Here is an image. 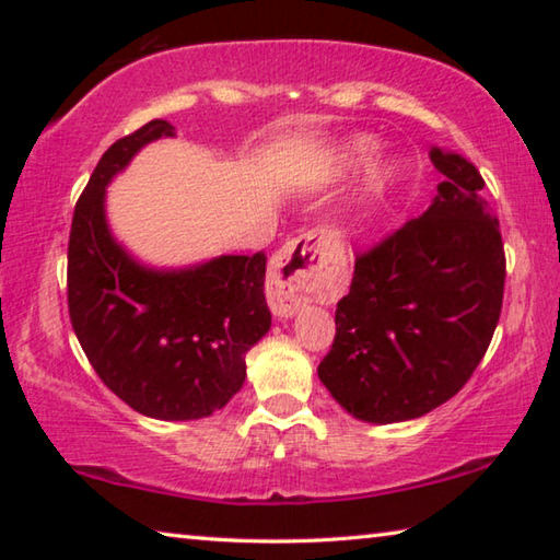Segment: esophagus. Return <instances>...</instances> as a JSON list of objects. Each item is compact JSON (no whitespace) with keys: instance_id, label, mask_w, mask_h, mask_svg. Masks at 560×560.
Segmentation results:
<instances>
[{"instance_id":"1","label":"esophagus","mask_w":560,"mask_h":560,"mask_svg":"<svg viewBox=\"0 0 560 560\" xmlns=\"http://www.w3.org/2000/svg\"><path fill=\"white\" fill-rule=\"evenodd\" d=\"M328 261V240L311 230L283 244L271 261L267 301L277 318H291L320 289V271Z\"/></svg>"}]
</instances>
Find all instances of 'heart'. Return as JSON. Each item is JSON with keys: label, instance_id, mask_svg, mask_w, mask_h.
<instances>
[{"label": "heart", "instance_id": "b5f03b06", "mask_svg": "<svg viewBox=\"0 0 560 560\" xmlns=\"http://www.w3.org/2000/svg\"><path fill=\"white\" fill-rule=\"evenodd\" d=\"M375 155H377V140L360 136V138L350 140V143L343 148V153H340V165H343L346 170H358V167H365L368 163H371ZM395 175L397 173L393 165L377 170L373 177V192L381 195L383 189L393 183Z\"/></svg>", "mask_w": 560, "mask_h": 560}]
</instances>
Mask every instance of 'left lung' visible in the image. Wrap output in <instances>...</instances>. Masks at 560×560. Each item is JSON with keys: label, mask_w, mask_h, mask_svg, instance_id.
Returning a JSON list of instances; mask_svg holds the SVG:
<instances>
[{"label": "left lung", "mask_w": 560, "mask_h": 560, "mask_svg": "<svg viewBox=\"0 0 560 560\" xmlns=\"http://www.w3.org/2000/svg\"><path fill=\"white\" fill-rule=\"evenodd\" d=\"M444 175L430 210L355 257L318 377L346 410L390 424L457 395L485 358L504 301L506 257L479 170L432 148Z\"/></svg>", "instance_id": "1"}]
</instances>
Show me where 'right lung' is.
Wrapping results in <instances>:
<instances>
[{"instance_id":"right-lung-1","label":"right lung","mask_w":560,"mask_h":560,"mask_svg":"<svg viewBox=\"0 0 560 560\" xmlns=\"http://www.w3.org/2000/svg\"><path fill=\"white\" fill-rule=\"evenodd\" d=\"M165 136L175 128L150 120L116 140L93 170L71 222L69 316L93 371L122 402L155 420H200L240 393L246 350L271 326L267 254L155 271L113 240L106 185Z\"/></svg>"}]
</instances>
